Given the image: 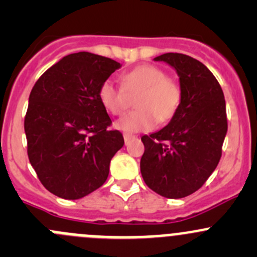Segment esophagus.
I'll use <instances>...</instances> for the list:
<instances>
[{
	"label": "esophagus",
	"mask_w": 257,
	"mask_h": 257,
	"mask_svg": "<svg viewBox=\"0 0 257 257\" xmlns=\"http://www.w3.org/2000/svg\"><path fill=\"white\" fill-rule=\"evenodd\" d=\"M124 143H125V145L126 144H128L129 143V142H131L132 141V139H134V138H136V137H134V136H132V134H124Z\"/></svg>",
	"instance_id": "34e87169"
}]
</instances>
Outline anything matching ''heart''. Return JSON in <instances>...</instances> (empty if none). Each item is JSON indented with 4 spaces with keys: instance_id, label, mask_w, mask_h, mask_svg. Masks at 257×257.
I'll list each match as a JSON object with an SVG mask.
<instances>
[{
    "instance_id": "obj_1",
    "label": "heart",
    "mask_w": 257,
    "mask_h": 257,
    "mask_svg": "<svg viewBox=\"0 0 257 257\" xmlns=\"http://www.w3.org/2000/svg\"><path fill=\"white\" fill-rule=\"evenodd\" d=\"M121 88L113 80L100 84L98 98L108 113L119 115L128 108V95H136L132 113L119 119L115 126L125 133L152 131L157 123L170 120L177 113L181 100V87L178 80L167 77L162 68L142 64L120 76Z\"/></svg>"
}]
</instances>
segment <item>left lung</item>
I'll list each match as a JSON object with an SVG mask.
<instances>
[{"label": "left lung", "instance_id": "obj_1", "mask_svg": "<svg viewBox=\"0 0 257 257\" xmlns=\"http://www.w3.org/2000/svg\"><path fill=\"white\" fill-rule=\"evenodd\" d=\"M154 61L177 71L181 100L167 126L142 137V177L159 195L185 198L204 185L221 158L227 132L224 93L208 67L193 57L164 53Z\"/></svg>", "mask_w": 257, "mask_h": 257}]
</instances>
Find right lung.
<instances>
[{
  "instance_id": "1",
  "label": "right lung",
  "mask_w": 257,
  "mask_h": 257,
  "mask_svg": "<svg viewBox=\"0 0 257 257\" xmlns=\"http://www.w3.org/2000/svg\"><path fill=\"white\" fill-rule=\"evenodd\" d=\"M120 63L89 52L63 57L31 90L25 133L31 165L48 191L76 200L107 180L124 145L100 104L98 90Z\"/></svg>"
}]
</instances>
